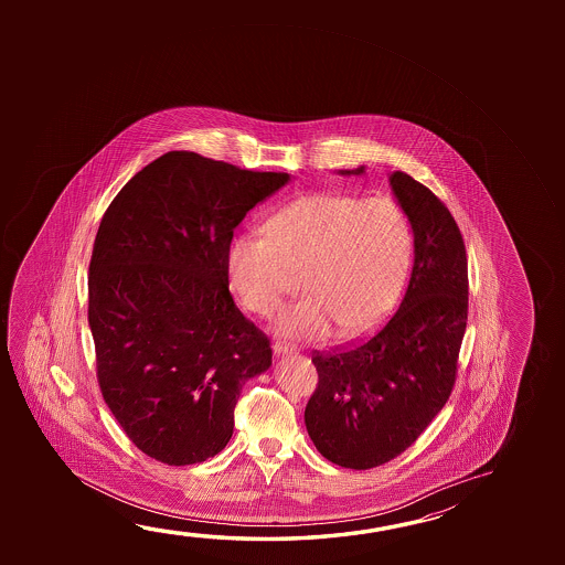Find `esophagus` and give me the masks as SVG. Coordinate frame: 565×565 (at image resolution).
<instances>
[{
	"label": "esophagus",
	"mask_w": 565,
	"mask_h": 565,
	"mask_svg": "<svg viewBox=\"0 0 565 565\" xmlns=\"http://www.w3.org/2000/svg\"><path fill=\"white\" fill-rule=\"evenodd\" d=\"M271 349H274V352H276V354H287V352L296 351V347H291L289 342L284 341L274 342V344H271Z\"/></svg>",
	"instance_id": "esophagus-1"
}]
</instances>
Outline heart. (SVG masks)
Instances as JSON below:
<instances>
[{
    "label": "heart",
    "mask_w": 565,
    "mask_h": 565,
    "mask_svg": "<svg viewBox=\"0 0 565 565\" xmlns=\"http://www.w3.org/2000/svg\"><path fill=\"white\" fill-rule=\"evenodd\" d=\"M412 256V226L392 196L309 193L279 209L266 236L236 234L226 278L252 313H276L303 274L309 296L281 311L279 333L352 339L396 306Z\"/></svg>",
    "instance_id": "heart-1"
}]
</instances>
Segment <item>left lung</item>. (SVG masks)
<instances>
[{"label":"left lung","instance_id":"1","mask_svg":"<svg viewBox=\"0 0 565 565\" xmlns=\"http://www.w3.org/2000/svg\"><path fill=\"white\" fill-rule=\"evenodd\" d=\"M359 175L362 167L342 171ZM392 191L414 231V268L398 311L366 341L313 352L319 382L306 406L317 451L347 469L404 454L454 392L469 313L467 252L454 214L394 171Z\"/></svg>","mask_w":565,"mask_h":565}]
</instances>
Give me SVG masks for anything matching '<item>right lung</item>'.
Returning <instances> with one entry per match:
<instances>
[{"mask_svg": "<svg viewBox=\"0 0 565 565\" xmlns=\"http://www.w3.org/2000/svg\"><path fill=\"white\" fill-rule=\"evenodd\" d=\"M287 173L169 151L106 209L88 274L103 398L139 451L193 465L223 451L242 384L268 371V334L234 306V228Z\"/></svg>", "mask_w": 565, "mask_h": 565, "instance_id": "add662e5", "label": "right lung"}]
</instances>
